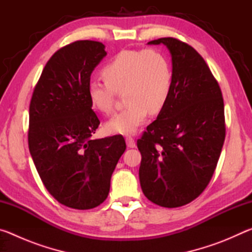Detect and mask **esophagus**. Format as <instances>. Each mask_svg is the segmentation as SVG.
I'll use <instances>...</instances> for the list:
<instances>
[{
	"label": "esophagus",
	"mask_w": 252,
	"mask_h": 252,
	"mask_svg": "<svg viewBox=\"0 0 252 252\" xmlns=\"http://www.w3.org/2000/svg\"><path fill=\"white\" fill-rule=\"evenodd\" d=\"M126 146L129 148H134L135 147V140H134V138H132L131 135L126 136Z\"/></svg>",
	"instance_id": "1"
}]
</instances>
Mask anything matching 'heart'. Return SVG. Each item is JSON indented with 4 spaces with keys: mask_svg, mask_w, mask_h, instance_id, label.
I'll list each match as a JSON object with an SVG mask.
<instances>
[{
    "mask_svg": "<svg viewBox=\"0 0 252 252\" xmlns=\"http://www.w3.org/2000/svg\"><path fill=\"white\" fill-rule=\"evenodd\" d=\"M102 75L104 81L88 84L89 100L99 112L112 113L118 94L126 92V109L105 123L109 133L134 132L149 113L156 116L163 110L172 90V63L157 49L122 50L103 66Z\"/></svg>",
    "mask_w": 252,
    "mask_h": 252,
    "instance_id": "heart-1",
    "label": "heart"
}]
</instances>
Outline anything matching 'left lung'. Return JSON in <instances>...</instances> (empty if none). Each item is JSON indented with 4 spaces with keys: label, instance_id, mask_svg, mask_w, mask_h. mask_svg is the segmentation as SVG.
<instances>
[{
    "label": "left lung",
    "instance_id": "1",
    "mask_svg": "<svg viewBox=\"0 0 252 252\" xmlns=\"http://www.w3.org/2000/svg\"><path fill=\"white\" fill-rule=\"evenodd\" d=\"M167 45L173 84L167 104L138 140L139 178L151 202L177 208L193 201L210 182L225 136L224 104L218 81L192 46L174 37Z\"/></svg>",
    "mask_w": 252,
    "mask_h": 252
}]
</instances>
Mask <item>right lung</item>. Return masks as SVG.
Masks as SVG:
<instances>
[{
  "mask_svg": "<svg viewBox=\"0 0 252 252\" xmlns=\"http://www.w3.org/2000/svg\"><path fill=\"white\" fill-rule=\"evenodd\" d=\"M97 41L58 50L34 88L29 149L46 190L72 209L95 208L108 198L111 176L126 151L125 138L92 140L100 120L88 96L91 73L106 52Z\"/></svg>",
  "mask_w": 252,
  "mask_h": 252,
  "instance_id": "obj_1",
  "label": "right lung"
}]
</instances>
